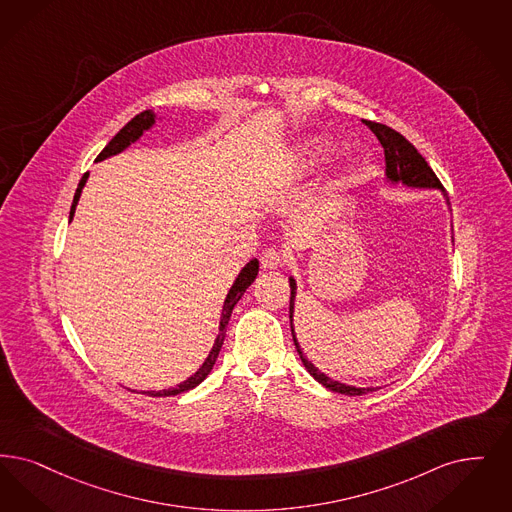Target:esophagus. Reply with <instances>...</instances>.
Listing matches in <instances>:
<instances>
[{
	"mask_svg": "<svg viewBox=\"0 0 512 512\" xmlns=\"http://www.w3.org/2000/svg\"><path fill=\"white\" fill-rule=\"evenodd\" d=\"M261 265L266 270H276V268L284 265V255L278 249H274V247L265 249L263 255H261Z\"/></svg>",
	"mask_w": 512,
	"mask_h": 512,
	"instance_id": "1",
	"label": "esophagus"
}]
</instances>
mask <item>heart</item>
I'll list each match as a JSON object with an SVG mask.
<instances>
[{
	"label": "heart",
	"mask_w": 512,
	"mask_h": 512,
	"mask_svg": "<svg viewBox=\"0 0 512 512\" xmlns=\"http://www.w3.org/2000/svg\"><path fill=\"white\" fill-rule=\"evenodd\" d=\"M333 144L326 137H312L297 146L295 150V171L303 173L307 169H312L314 165L324 162L331 154Z\"/></svg>",
	"instance_id": "obj_1"
}]
</instances>
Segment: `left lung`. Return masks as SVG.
<instances>
[{"instance_id": "left-lung-1", "label": "left lung", "mask_w": 512, "mask_h": 512, "mask_svg": "<svg viewBox=\"0 0 512 512\" xmlns=\"http://www.w3.org/2000/svg\"><path fill=\"white\" fill-rule=\"evenodd\" d=\"M369 129L375 133V137L379 139L381 146L385 148V164H387V183L390 184H404L409 188H436L444 194L446 198V204L450 205L448 200V194L444 190V186L438 181V177L434 175V171L430 169V165L425 162V158L417 152V148L413 144L409 143L408 139L404 135H400L398 131L390 129L389 125H383V123L366 122ZM289 287H291V297H289V324H291V335H293V343L295 348L301 356V362L303 366L307 368L308 373L320 383L324 385L326 389L333 390V392H339V394H347V396H362V394H368L373 392V387H352V385H345V383H339L335 379L328 377L326 373H322L320 369L316 368L307 356L305 352L299 347V341H297V335H295V329H293V312H295V295H297V282L293 280V276H289Z\"/></svg>"}]
</instances>
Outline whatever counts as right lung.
<instances>
[{
    "label": "right lung",
    "instance_id": "add662e5",
    "mask_svg": "<svg viewBox=\"0 0 512 512\" xmlns=\"http://www.w3.org/2000/svg\"><path fill=\"white\" fill-rule=\"evenodd\" d=\"M154 123H156V114H154L152 110H144L141 114H137L131 122H127L123 125L122 129L116 133V137H114L110 143L104 146L103 152L97 156V162H103V160L110 158V156H116V154L123 152L129 144L137 143V141L143 137L144 131H148ZM87 179H89V173L83 175L82 181H80L78 188H76L74 202H72V207H70V219H68L70 223H72V219H74L76 205L80 202L83 186L87 183ZM257 274H259V261H257V259H251V261L240 270L238 278L234 280V284L228 289L225 305H223V312H221V322H219V335H217V339H215V343H213V348L209 350V354H207V358H205V362L200 366V369H198L194 375H190L181 385L173 387V389L143 390V394H146V396H175V394H181V392H186V390L198 387V385L204 381L205 377L209 375V371L215 366L217 356H219L221 347H223V343H225L226 326H228L230 314H232V310L236 307V303L242 299V295L246 293L247 287L253 284V280L257 278Z\"/></svg>",
    "mask_w": 512,
    "mask_h": 512
}]
</instances>
